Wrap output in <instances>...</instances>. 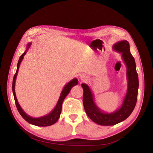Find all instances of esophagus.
<instances>
[{
    "label": "esophagus",
    "mask_w": 153,
    "mask_h": 153,
    "mask_svg": "<svg viewBox=\"0 0 153 153\" xmlns=\"http://www.w3.org/2000/svg\"><path fill=\"white\" fill-rule=\"evenodd\" d=\"M80 78V80L82 81H85L88 79L87 76L86 75H85V74H82V75H81Z\"/></svg>",
    "instance_id": "obj_1"
}]
</instances>
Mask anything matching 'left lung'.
I'll use <instances>...</instances> for the list:
<instances>
[{
    "label": "left lung",
    "instance_id": "left-lung-1",
    "mask_svg": "<svg viewBox=\"0 0 153 153\" xmlns=\"http://www.w3.org/2000/svg\"><path fill=\"white\" fill-rule=\"evenodd\" d=\"M113 49L121 54L126 66L128 87L121 106L112 113L103 112L95 103L94 95L90 87L85 84L81 85L84 89L83 103L85 112L92 121L101 126H112L124 121L132 113L137 100L138 76L135 59L130 53L128 41H118L113 45Z\"/></svg>",
    "mask_w": 153,
    "mask_h": 153
}]
</instances>
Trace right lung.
Segmentation results:
<instances>
[{"instance_id":"right-lung-1","label":"right lung","mask_w":153,"mask_h":153,"mask_svg":"<svg viewBox=\"0 0 153 153\" xmlns=\"http://www.w3.org/2000/svg\"><path fill=\"white\" fill-rule=\"evenodd\" d=\"M30 45H31V43H29L28 45H27L26 50L25 51L24 53H23V54L20 57L19 60H18V62L17 64L16 71L15 75H14L13 80V85H12L13 93V96H14V98H15V104H16V108L18 110V112H19L20 114L22 115V117L24 118L27 122H28L29 123H30L31 124L35 125V126H51V125L55 124L58 121V119L60 117V115H61V113L62 105L64 100L65 99L67 95L69 94V92L71 91V88L73 86H75L78 84V81L76 78H73V80H71L70 82H68V84L65 86H64V87L63 88V89L61 92V95H60V97H59L57 103L55 106V108L47 115H44V116L40 117H32L30 116V115H27L24 112V110L22 108L20 104L18 103V101L17 100L16 94H15V82H16L17 74L18 72V69H19L20 65L23 59H24V55L26 54L27 51H28V49L29 48Z\"/></svg>"}]
</instances>
